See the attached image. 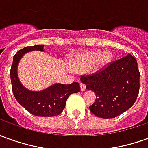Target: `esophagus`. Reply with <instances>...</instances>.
Returning <instances> with one entry per match:
<instances>
[{
	"label": "esophagus",
	"mask_w": 148,
	"mask_h": 148,
	"mask_svg": "<svg viewBox=\"0 0 148 148\" xmlns=\"http://www.w3.org/2000/svg\"><path fill=\"white\" fill-rule=\"evenodd\" d=\"M85 84H82V83H80V89H81V91H84L85 90Z\"/></svg>",
	"instance_id": "1"
}]
</instances>
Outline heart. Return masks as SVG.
<instances>
[{"mask_svg":"<svg viewBox=\"0 0 148 148\" xmlns=\"http://www.w3.org/2000/svg\"><path fill=\"white\" fill-rule=\"evenodd\" d=\"M112 60V55L110 52L101 53L99 51H92L81 53L72 59L70 64L76 71H84L88 68H92L93 71H97L100 68L105 67Z\"/></svg>","mask_w":148,"mask_h":148,"instance_id":"1","label":"heart"}]
</instances>
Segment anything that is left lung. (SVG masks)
I'll return each mask as SVG.
<instances>
[{
  "instance_id": "8db88e82",
  "label": "left lung",
  "mask_w": 148,
  "mask_h": 148,
  "mask_svg": "<svg viewBox=\"0 0 148 148\" xmlns=\"http://www.w3.org/2000/svg\"><path fill=\"white\" fill-rule=\"evenodd\" d=\"M139 76L137 60L128 54L100 72L81 76L86 89L96 94L90 111L101 119H113L129 110L138 97Z\"/></svg>"
}]
</instances>
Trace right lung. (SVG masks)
<instances>
[{"label": "right lung", "mask_w": 148, "mask_h": 148, "mask_svg": "<svg viewBox=\"0 0 148 148\" xmlns=\"http://www.w3.org/2000/svg\"><path fill=\"white\" fill-rule=\"evenodd\" d=\"M44 45L25 47L15 54L10 70L12 90L14 97L21 106L31 114L38 117H54L60 114L65 107L68 97L80 91V84H54L41 91H32L22 85L18 76L19 61L25 54L39 51H44Z\"/></svg>", "instance_id": "obj_1"}]
</instances>
